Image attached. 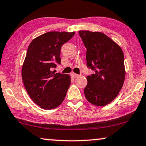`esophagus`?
I'll list each match as a JSON object with an SVG mask.
<instances>
[{"instance_id": "obj_1", "label": "esophagus", "mask_w": 146, "mask_h": 146, "mask_svg": "<svg viewBox=\"0 0 146 146\" xmlns=\"http://www.w3.org/2000/svg\"><path fill=\"white\" fill-rule=\"evenodd\" d=\"M71 76H72L73 78H77L79 77V75H77V74H76L75 73H71Z\"/></svg>"}]
</instances>
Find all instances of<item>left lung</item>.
<instances>
[{"mask_svg":"<svg viewBox=\"0 0 146 146\" xmlns=\"http://www.w3.org/2000/svg\"><path fill=\"white\" fill-rule=\"evenodd\" d=\"M79 34L87 48V67L95 71L87 77L85 96L93 105H107L119 94L124 82L126 71L122 50L102 32L80 30Z\"/></svg>","mask_w":146,"mask_h":146,"instance_id":"left-lung-1","label":"left lung"}]
</instances>
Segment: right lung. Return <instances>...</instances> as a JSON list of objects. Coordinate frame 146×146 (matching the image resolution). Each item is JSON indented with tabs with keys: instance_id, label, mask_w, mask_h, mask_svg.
<instances>
[{
	"instance_id": "obj_1",
	"label": "right lung",
	"mask_w": 146,
	"mask_h": 146,
	"mask_svg": "<svg viewBox=\"0 0 146 146\" xmlns=\"http://www.w3.org/2000/svg\"><path fill=\"white\" fill-rule=\"evenodd\" d=\"M75 32H49L34 38L28 46L22 67V78L28 95L45 110L57 107L65 99L70 75L55 73L60 64L61 48Z\"/></svg>"
}]
</instances>
